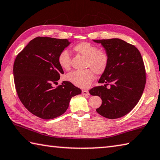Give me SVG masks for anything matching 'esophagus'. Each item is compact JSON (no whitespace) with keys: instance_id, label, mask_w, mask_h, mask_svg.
I'll list each match as a JSON object with an SVG mask.
<instances>
[{"instance_id":"esophagus-1","label":"esophagus","mask_w":160,"mask_h":160,"mask_svg":"<svg viewBox=\"0 0 160 160\" xmlns=\"http://www.w3.org/2000/svg\"><path fill=\"white\" fill-rule=\"evenodd\" d=\"M82 94L83 95H85V96H88L89 94V93L88 92V90H82Z\"/></svg>"}]
</instances>
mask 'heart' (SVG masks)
Returning <instances> with one entry per match:
<instances>
[{
	"label": "heart",
	"instance_id": "heart-1",
	"mask_svg": "<svg viewBox=\"0 0 160 160\" xmlns=\"http://www.w3.org/2000/svg\"><path fill=\"white\" fill-rule=\"evenodd\" d=\"M74 50L87 59L86 67L83 71H73L66 75V79L74 85L80 88H87L94 79V72L103 74L109 64L110 57L108 52L98 50L97 46L88 42H82L74 47ZM58 63L64 70L71 67V55L67 50L60 52L58 56Z\"/></svg>",
	"mask_w": 160,
	"mask_h": 160
}]
</instances>
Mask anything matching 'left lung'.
Returning a JSON list of instances; mask_svg holds the SVG:
<instances>
[{"label":"left lung","instance_id":"left-lung-1","mask_svg":"<svg viewBox=\"0 0 160 160\" xmlns=\"http://www.w3.org/2000/svg\"><path fill=\"white\" fill-rule=\"evenodd\" d=\"M93 41L101 43L110 57L108 68L98 80L103 85L89 90L90 94L98 96L102 100L97 112L108 119L123 117L138 103L146 85L141 54L134 45L119 38Z\"/></svg>","mask_w":160,"mask_h":160}]
</instances>
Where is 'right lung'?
I'll list each match as a JSON object with an SVG mask.
<instances>
[{"instance_id":"1","label":"right lung","mask_w":160,"mask_h":160,"mask_svg":"<svg viewBox=\"0 0 160 160\" xmlns=\"http://www.w3.org/2000/svg\"><path fill=\"white\" fill-rule=\"evenodd\" d=\"M70 43L67 39L37 37L14 61V81L18 97L25 108L40 118L50 120L62 115L71 98L82 92L68 81L53 87L63 74L58 56Z\"/></svg>"}]
</instances>
